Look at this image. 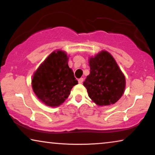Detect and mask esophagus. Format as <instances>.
<instances>
[{"label":"esophagus","instance_id":"34e87169","mask_svg":"<svg viewBox=\"0 0 155 155\" xmlns=\"http://www.w3.org/2000/svg\"><path fill=\"white\" fill-rule=\"evenodd\" d=\"M83 80H84L83 78H80V79H78V83L82 84V82H83Z\"/></svg>","mask_w":155,"mask_h":155}]
</instances>
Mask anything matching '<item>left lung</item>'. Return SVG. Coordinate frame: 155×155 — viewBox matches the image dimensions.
<instances>
[{
	"instance_id": "obj_1",
	"label": "left lung",
	"mask_w": 155,
	"mask_h": 155,
	"mask_svg": "<svg viewBox=\"0 0 155 155\" xmlns=\"http://www.w3.org/2000/svg\"><path fill=\"white\" fill-rule=\"evenodd\" d=\"M90 75L83 82L88 96L99 107L115 104L124 94L126 78L107 51H101L89 58Z\"/></svg>"
}]
</instances>
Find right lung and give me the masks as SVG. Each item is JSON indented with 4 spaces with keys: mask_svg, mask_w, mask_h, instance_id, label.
<instances>
[{
    "mask_svg": "<svg viewBox=\"0 0 155 155\" xmlns=\"http://www.w3.org/2000/svg\"><path fill=\"white\" fill-rule=\"evenodd\" d=\"M68 56L62 50L48 56L35 72L31 79L32 90L37 98L48 107H59L78 84L73 70L68 64Z\"/></svg>",
    "mask_w": 155,
    "mask_h": 155,
    "instance_id": "add662e5",
    "label": "right lung"
}]
</instances>
